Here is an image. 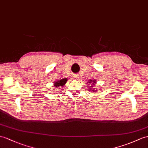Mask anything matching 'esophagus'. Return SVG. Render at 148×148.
<instances>
[{
  "label": "esophagus",
  "instance_id": "esophagus-1",
  "mask_svg": "<svg viewBox=\"0 0 148 148\" xmlns=\"http://www.w3.org/2000/svg\"><path fill=\"white\" fill-rule=\"evenodd\" d=\"M73 78L75 79V80H77V79H78L79 78V77H78V75H74Z\"/></svg>",
  "mask_w": 148,
  "mask_h": 148
}]
</instances>
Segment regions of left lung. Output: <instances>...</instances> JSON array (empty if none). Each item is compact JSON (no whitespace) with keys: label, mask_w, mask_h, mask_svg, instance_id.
<instances>
[{"label":"left lung","mask_w":148,"mask_h":148,"mask_svg":"<svg viewBox=\"0 0 148 148\" xmlns=\"http://www.w3.org/2000/svg\"><path fill=\"white\" fill-rule=\"evenodd\" d=\"M88 84H92V85H95V84L96 83V81L95 80H89V81H88ZM90 90H92V92H95V91H97V90H94V89L93 88H90Z\"/></svg>","instance_id":"1"}]
</instances>
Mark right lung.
I'll use <instances>...</instances> for the list:
<instances>
[{"label": "right lung", "instance_id": "obj_1", "mask_svg": "<svg viewBox=\"0 0 148 148\" xmlns=\"http://www.w3.org/2000/svg\"><path fill=\"white\" fill-rule=\"evenodd\" d=\"M67 79L66 78H63L60 80H58L56 82H54V86H56V87H62L63 86L64 84L66 83Z\"/></svg>", "mask_w": 148, "mask_h": 148}]
</instances>
